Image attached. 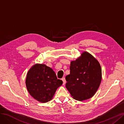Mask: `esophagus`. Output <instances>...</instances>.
I'll list each match as a JSON object with an SVG mask.
<instances>
[{"label": "esophagus", "mask_w": 124, "mask_h": 124, "mask_svg": "<svg viewBox=\"0 0 124 124\" xmlns=\"http://www.w3.org/2000/svg\"><path fill=\"white\" fill-rule=\"evenodd\" d=\"M62 81H63V85H65V83H66V80H65V78H62Z\"/></svg>", "instance_id": "esophagus-1"}]
</instances>
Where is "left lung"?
Returning <instances> with one entry per match:
<instances>
[{
    "mask_svg": "<svg viewBox=\"0 0 124 124\" xmlns=\"http://www.w3.org/2000/svg\"><path fill=\"white\" fill-rule=\"evenodd\" d=\"M70 70L66 77V87L71 96L79 101L91 98L101 83L102 72L99 62L84 52L80 57L71 62Z\"/></svg>",
    "mask_w": 124,
    "mask_h": 124,
    "instance_id": "8db88e82",
    "label": "left lung"
}]
</instances>
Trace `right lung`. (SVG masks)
Instances as JSON below:
<instances>
[{
	"mask_svg": "<svg viewBox=\"0 0 124 124\" xmlns=\"http://www.w3.org/2000/svg\"><path fill=\"white\" fill-rule=\"evenodd\" d=\"M62 84L54 71L44 64H36L27 74L26 85L28 92L33 98L41 102L51 100L58 87Z\"/></svg>",
	"mask_w": 124,
	"mask_h": 124,
	"instance_id": "1",
	"label": "right lung"
}]
</instances>
